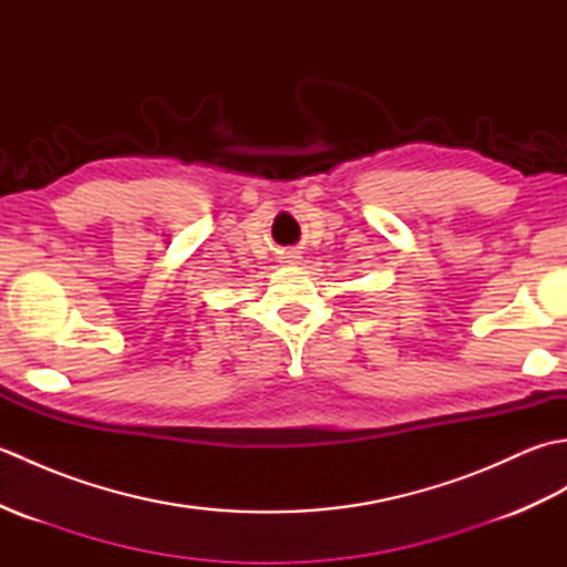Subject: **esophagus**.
<instances>
[{"label":"esophagus","mask_w":567,"mask_h":567,"mask_svg":"<svg viewBox=\"0 0 567 567\" xmlns=\"http://www.w3.org/2000/svg\"><path fill=\"white\" fill-rule=\"evenodd\" d=\"M285 258H287L285 262H297V258H299V256H297V252H287V256H285Z\"/></svg>","instance_id":"1"}]
</instances>
